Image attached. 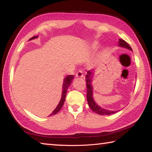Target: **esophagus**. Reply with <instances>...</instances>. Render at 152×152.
Wrapping results in <instances>:
<instances>
[{"label": "esophagus", "mask_w": 152, "mask_h": 152, "mask_svg": "<svg viewBox=\"0 0 152 152\" xmlns=\"http://www.w3.org/2000/svg\"><path fill=\"white\" fill-rule=\"evenodd\" d=\"M83 76H84V74H83V72H82V70H79L76 74V76L77 77V78H81V77H83Z\"/></svg>", "instance_id": "1"}]
</instances>
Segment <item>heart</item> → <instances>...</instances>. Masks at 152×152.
<instances>
[{
	"instance_id": "obj_1",
	"label": "heart",
	"mask_w": 152,
	"mask_h": 152,
	"mask_svg": "<svg viewBox=\"0 0 152 152\" xmlns=\"http://www.w3.org/2000/svg\"><path fill=\"white\" fill-rule=\"evenodd\" d=\"M97 45H98V43H94L93 44H92V48H95L97 47Z\"/></svg>"
}]
</instances>
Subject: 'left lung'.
<instances>
[{"label":"left lung","mask_w":152,"mask_h":152,"mask_svg":"<svg viewBox=\"0 0 152 152\" xmlns=\"http://www.w3.org/2000/svg\"><path fill=\"white\" fill-rule=\"evenodd\" d=\"M118 45L120 47L127 48L129 50H132V48L128 43L125 42L124 40L121 39H119L118 42ZM94 73V70H88L87 72V74L86 76V88H87V94H86V98L87 101H88V104L89 105L90 108H91L92 111H94L95 113L101 115H109L114 114V113H117V110H109L104 109H102V107L99 106L96 102H94L93 99V91H92V78H93Z\"/></svg>","instance_id":"left-lung-1"}]
</instances>
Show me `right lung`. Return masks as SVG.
<instances>
[{"instance_id": "obj_1", "label": "right lung", "mask_w": 152, "mask_h": 152, "mask_svg": "<svg viewBox=\"0 0 152 152\" xmlns=\"http://www.w3.org/2000/svg\"><path fill=\"white\" fill-rule=\"evenodd\" d=\"M38 36H33L29 40H31L33 39H35V38H37ZM74 78V76L73 75H69V76H67L64 79V82H63V86H62V94H61V100L60 102H59V104H58L57 107L56 108L54 109V110L51 113V114L49 115L48 117H50L51 115H56V113H58L59 111H60V109H61V107H63L64 103V101H65V99H66V95L67 93V90H68V87L70 86V85L72 83V80Z\"/></svg>"}]
</instances>
